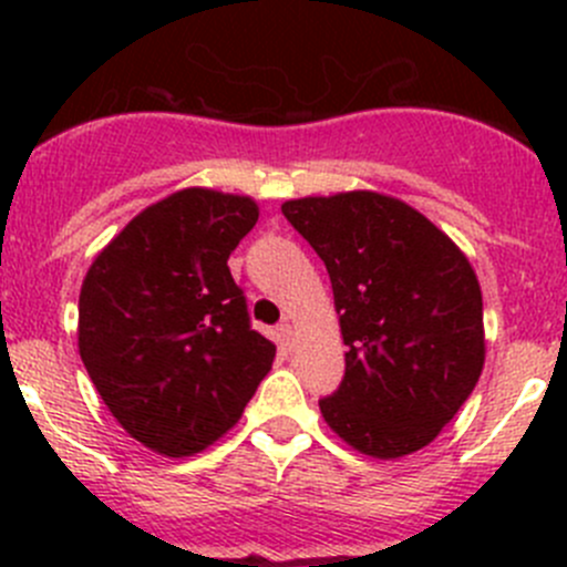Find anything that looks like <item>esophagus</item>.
<instances>
[{
  "mask_svg": "<svg viewBox=\"0 0 567 567\" xmlns=\"http://www.w3.org/2000/svg\"><path fill=\"white\" fill-rule=\"evenodd\" d=\"M293 334H296V331H293V326L288 323V320H285V323H279V326H277V337H279V342H282L285 348L293 346Z\"/></svg>",
  "mask_w": 567,
  "mask_h": 567,
  "instance_id": "obj_1",
  "label": "esophagus"
}]
</instances>
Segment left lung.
<instances>
[{"mask_svg":"<svg viewBox=\"0 0 567 567\" xmlns=\"http://www.w3.org/2000/svg\"><path fill=\"white\" fill-rule=\"evenodd\" d=\"M282 214L329 271L348 348L346 375L318 400L320 414L359 453H416L483 373L472 266L420 210L384 194L290 199Z\"/></svg>","mask_w":567,"mask_h":567,"instance_id":"1","label":"left lung"}]
</instances>
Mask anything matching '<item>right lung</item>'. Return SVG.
<instances>
[{
    "instance_id": "obj_1",
    "label": "right lung",
    "mask_w": 567,
    "mask_h": 567,
    "mask_svg": "<svg viewBox=\"0 0 567 567\" xmlns=\"http://www.w3.org/2000/svg\"><path fill=\"white\" fill-rule=\"evenodd\" d=\"M249 197L183 188L95 257L79 296V353L114 420L183 458L241 420L274 362L227 257L255 227Z\"/></svg>"
}]
</instances>
